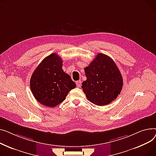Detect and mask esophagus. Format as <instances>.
Here are the masks:
<instances>
[{"label":"esophagus","instance_id":"obj_1","mask_svg":"<svg viewBox=\"0 0 156 156\" xmlns=\"http://www.w3.org/2000/svg\"><path fill=\"white\" fill-rule=\"evenodd\" d=\"M81 81L80 80H78V81H77L76 82V85H77V86L78 87H80L81 86Z\"/></svg>","mask_w":156,"mask_h":156}]
</instances>
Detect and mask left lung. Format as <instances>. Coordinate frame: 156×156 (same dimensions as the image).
<instances>
[{"mask_svg": "<svg viewBox=\"0 0 156 156\" xmlns=\"http://www.w3.org/2000/svg\"><path fill=\"white\" fill-rule=\"evenodd\" d=\"M86 80L82 88L87 99L98 106L112 102L120 94L123 78L115 62L103 53H98L84 69Z\"/></svg>", "mask_w": 156, "mask_h": 156, "instance_id": "8db88e82", "label": "left lung"}]
</instances>
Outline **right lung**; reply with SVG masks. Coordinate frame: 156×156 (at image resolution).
I'll list each match as a JSON object with an SVG mask.
<instances>
[{
  "instance_id": "right-lung-1",
  "label": "right lung",
  "mask_w": 156,
  "mask_h": 156,
  "mask_svg": "<svg viewBox=\"0 0 156 156\" xmlns=\"http://www.w3.org/2000/svg\"><path fill=\"white\" fill-rule=\"evenodd\" d=\"M62 60L55 53L43 60L31 77V92L41 105L56 106L66 99L76 84L62 69Z\"/></svg>"
}]
</instances>
